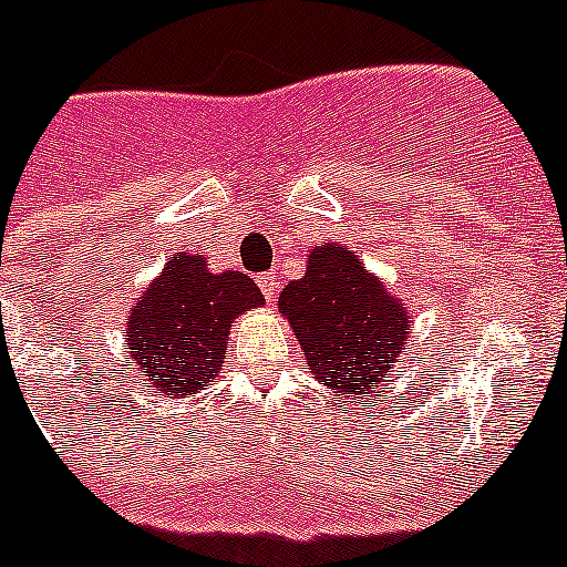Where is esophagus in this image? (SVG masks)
I'll list each match as a JSON object with an SVG mask.
<instances>
[{
    "mask_svg": "<svg viewBox=\"0 0 567 567\" xmlns=\"http://www.w3.org/2000/svg\"><path fill=\"white\" fill-rule=\"evenodd\" d=\"M259 288H262L265 299H268V302H274V299H277V290H279V279L270 277V274H265V277H259Z\"/></svg>",
    "mask_w": 567,
    "mask_h": 567,
    "instance_id": "34e87169",
    "label": "esophagus"
}]
</instances>
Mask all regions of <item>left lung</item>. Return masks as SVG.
Returning <instances> with one entry per match:
<instances>
[{
  "mask_svg": "<svg viewBox=\"0 0 567 567\" xmlns=\"http://www.w3.org/2000/svg\"><path fill=\"white\" fill-rule=\"evenodd\" d=\"M279 313L317 382L357 400L377 396L411 333L402 299L337 243H322L308 254L305 277L279 293Z\"/></svg>",
  "mask_w": 567,
  "mask_h": 567,
  "instance_id": "obj_1",
  "label": "left lung"
}]
</instances>
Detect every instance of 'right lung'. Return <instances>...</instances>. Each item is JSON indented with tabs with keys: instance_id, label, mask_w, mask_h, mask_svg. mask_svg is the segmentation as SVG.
<instances>
[{
	"instance_id": "right-lung-1",
	"label": "right lung",
	"mask_w": 567,
	"mask_h": 567,
	"mask_svg": "<svg viewBox=\"0 0 567 567\" xmlns=\"http://www.w3.org/2000/svg\"><path fill=\"white\" fill-rule=\"evenodd\" d=\"M256 282L239 270L210 274L202 254L179 250L151 279L125 322L127 362L147 391L182 400L219 377L234 319L262 308Z\"/></svg>"
}]
</instances>
